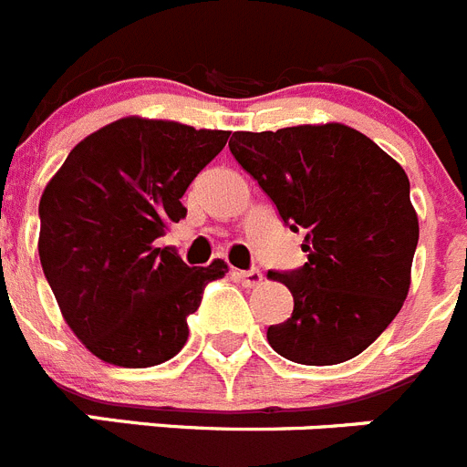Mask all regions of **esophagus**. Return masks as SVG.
<instances>
[{
  "label": "esophagus",
  "instance_id": "1",
  "mask_svg": "<svg viewBox=\"0 0 467 467\" xmlns=\"http://www.w3.org/2000/svg\"><path fill=\"white\" fill-rule=\"evenodd\" d=\"M237 278L246 287H255L263 283V272L260 269H246V272H237Z\"/></svg>",
  "mask_w": 467,
  "mask_h": 467
}]
</instances>
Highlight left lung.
I'll use <instances>...</instances> for the list:
<instances>
[{
    "instance_id": "1",
    "label": "left lung",
    "mask_w": 467,
    "mask_h": 467,
    "mask_svg": "<svg viewBox=\"0 0 467 467\" xmlns=\"http://www.w3.org/2000/svg\"><path fill=\"white\" fill-rule=\"evenodd\" d=\"M230 151L293 230L308 263L269 272L293 293V316L267 329L281 357L332 366L371 346L410 290L420 221L405 170L338 121L237 130Z\"/></svg>"
}]
</instances>
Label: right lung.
Returning a JSON list of instances; mask_svg holds the SVG:
<instances>
[{
	"label": "right lung",
	"mask_w": 467,
	"mask_h": 467,
	"mask_svg": "<svg viewBox=\"0 0 467 467\" xmlns=\"http://www.w3.org/2000/svg\"><path fill=\"white\" fill-rule=\"evenodd\" d=\"M228 135L121 117L78 142L43 189V274L71 332L106 364L147 368L172 359L204 283L228 272L219 258L189 267L172 246L154 244L184 219L182 195Z\"/></svg>",
	"instance_id": "obj_1"
}]
</instances>
